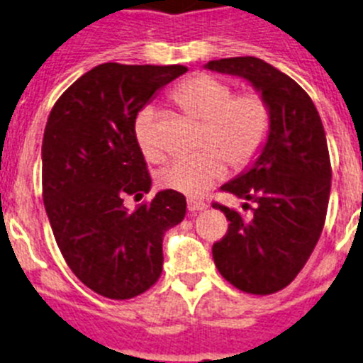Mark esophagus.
Returning a JSON list of instances; mask_svg holds the SVG:
<instances>
[{
    "label": "esophagus",
    "instance_id": "obj_1",
    "mask_svg": "<svg viewBox=\"0 0 363 363\" xmlns=\"http://www.w3.org/2000/svg\"><path fill=\"white\" fill-rule=\"evenodd\" d=\"M187 209L191 211V213H196V211L207 209V203H205V201H200V200H194V198H189Z\"/></svg>",
    "mask_w": 363,
    "mask_h": 363
}]
</instances>
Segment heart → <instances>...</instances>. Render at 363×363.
<instances>
[{
	"mask_svg": "<svg viewBox=\"0 0 363 363\" xmlns=\"http://www.w3.org/2000/svg\"><path fill=\"white\" fill-rule=\"evenodd\" d=\"M174 101L189 116L203 121L200 152L192 158L174 160L162 169V187L187 196H203L227 172L245 167L264 149L271 130V107L258 91L234 89L213 74H196L176 89ZM136 142L149 162L163 160V149L154 129V111L143 108L134 123Z\"/></svg>",
	"mask_w": 363,
	"mask_h": 363,
	"instance_id": "b5f03b06",
	"label": "heart"
}]
</instances>
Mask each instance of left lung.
Segmentation results:
<instances>
[{"label":"left lung","instance_id":"obj_1","mask_svg":"<svg viewBox=\"0 0 363 363\" xmlns=\"http://www.w3.org/2000/svg\"><path fill=\"white\" fill-rule=\"evenodd\" d=\"M205 67L249 79L265 96L272 116L258 160L221 187L255 201L252 216L213 203L230 221L213 245L214 264L243 293H278L307 264L325 223L331 192L325 130L309 94L264 60L223 57Z\"/></svg>","mask_w":363,"mask_h":363}]
</instances>
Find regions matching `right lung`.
Instances as JSON below:
<instances>
[{
    "instance_id": "add662e5",
    "label": "right lung",
    "mask_w": 363,
    "mask_h": 363,
    "mask_svg": "<svg viewBox=\"0 0 363 363\" xmlns=\"http://www.w3.org/2000/svg\"><path fill=\"white\" fill-rule=\"evenodd\" d=\"M184 65L104 63L60 96L45 125L43 203L54 238L79 281L111 300L150 289L163 267V234L185 218L182 192L160 191L134 211L150 174L134 123Z\"/></svg>"
}]
</instances>
